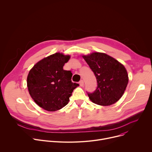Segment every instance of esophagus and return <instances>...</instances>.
Here are the masks:
<instances>
[{"mask_svg":"<svg viewBox=\"0 0 152 152\" xmlns=\"http://www.w3.org/2000/svg\"><path fill=\"white\" fill-rule=\"evenodd\" d=\"M79 83L80 86H83V85H84V82H83V80H80Z\"/></svg>","mask_w":152,"mask_h":152,"instance_id":"esophagus-1","label":"esophagus"}]
</instances>
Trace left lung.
Listing matches in <instances>:
<instances>
[{
	"label": "left lung",
	"instance_id": "left-lung-1",
	"mask_svg": "<svg viewBox=\"0 0 152 152\" xmlns=\"http://www.w3.org/2000/svg\"><path fill=\"white\" fill-rule=\"evenodd\" d=\"M82 57L93 72L97 82L96 90L87 93L90 99L102 106L117 102L123 95L129 81L123 65L103 53L94 52Z\"/></svg>",
	"mask_w": 152,
	"mask_h": 152
}]
</instances>
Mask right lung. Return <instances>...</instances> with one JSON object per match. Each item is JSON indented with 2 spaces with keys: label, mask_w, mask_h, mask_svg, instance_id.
<instances>
[{
  "label": "right lung",
  "mask_w": 152,
  "mask_h": 152,
  "mask_svg": "<svg viewBox=\"0 0 152 152\" xmlns=\"http://www.w3.org/2000/svg\"><path fill=\"white\" fill-rule=\"evenodd\" d=\"M69 55L56 53L38 62L27 77L29 93L42 109L55 111L67 105L78 83L72 82V73L64 70Z\"/></svg>",
  "instance_id": "1"
}]
</instances>
